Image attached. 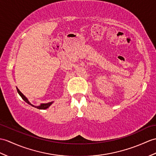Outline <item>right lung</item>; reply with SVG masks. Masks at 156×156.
<instances>
[{"label": "right lung", "instance_id": "right-lung-1", "mask_svg": "<svg viewBox=\"0 0 156 156\" xmlns=\"http://www.w3.org/2000/svg\"><path fill=\"white\" fill-rule=\"evenodd\" d=\"M16 89H17V92H18V93L19 94V95L22 97V98H23L25 102H26L27 103H28V104H30V105H31V106H34V107H36V108H38V109H41V110H45V109H46V108H48L50 105H51L52 104V102H49V103H47V104H41V105H40L39 106H33V105L32 104H31L30 102H29V101L28 100V99L26 97H25L23 94H22L21 92H20V90L18 89L17 88H16Z\"/></svg>", "mask_w": 156, "mask_h": 156}]
</instances>
